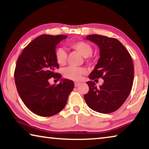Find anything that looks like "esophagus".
<instances>
[{"mask_svg":"<svg viewBox=\"0 0 149 149\" xmlns=\"http://www.w3.org/2000/svg\"><path fill=\"white\" fill-rule=\"evenodd\" d=\"M79 84H80V83H77V82H75V84H74V85H75V87H78L79 85Z\"/></svg>","mask_w":149,"mask_h":149,"instance_id":"obj_1","label":"esophagus"}]
</instances>
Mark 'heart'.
<instances>
[{"label": "heart", "instance_id": "1", "mask_svg": "<svg viewBox=\"0 0 149 149\" xmlns=\"http://www.w3.org/2000/svg\"><path fill=\"white\" fill-rule=\"evenodd\" d=\"M70 47L74 49L84 57L89 58L93 53V48L89 43L85 41H76L70 44ZM54 57L58 64H65L67 60V53L62 48H56L54 51ZM86 73V70L82 67H68L63 71L64 77L70 80L79 81Z\"/></svg>", "mask_w": 149, "mask_h": 149}]
</instances>
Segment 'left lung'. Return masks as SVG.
I'll return each instance as SVG.
<instances>
[{
	"label": "left lung",
	"instance_id": "1",
	"mask_svg": "<svg viewBox=\"0 0 149 149\" xmlns=\"http://www.w3.org/2000/svg\"><path fill=\"white\" fill-rule=\"evenodd\" d=\"M86 39L100 48V58L89 79L102 78L104 83L97 87L94 81L87 82L89 90L84 99L92 110L109 114L121 107L132 90L134 77L132 57L116 39L100 35H88Z\"/></svg>",
	"mask_w": 149,
	"mask_h": 149
}]
</instances>
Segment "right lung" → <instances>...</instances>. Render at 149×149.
I'll use <instances>...</instances> for the list:
<instances>
[{
    "mask_svg": "<svg viewBox=\"0 0 149 149\" xmlns=\"http://www.w3.org/2000/svg\"><path fill=\"white\" fill-rule=\"evenodd\" d=\"M67 35H42L24 48L17 60L14 71L17 93L28 109L43 117L60 112L66 104L74 87L72 80L61 79L59 84L50 85L52 77L62 75L54 57L56 45Z\"/></svg>",
    "mask_w": 149,
    "mask_h": 149,
    "instance_id": "right-lung-1",
    "label": "right lung"
}]
</instances>
